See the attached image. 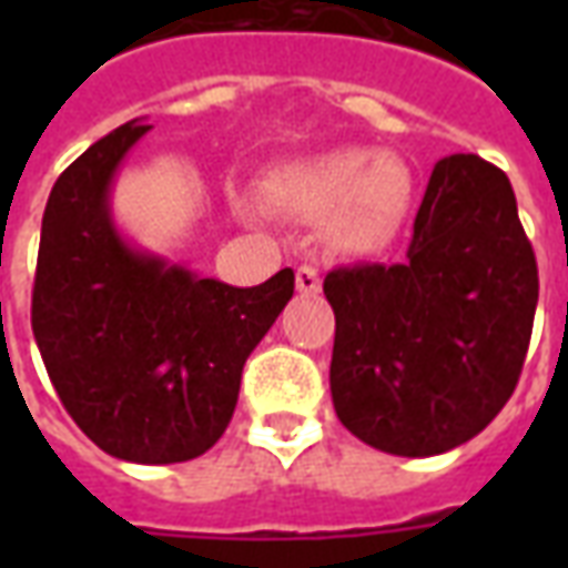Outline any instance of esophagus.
Listing matches in <instances>:
<instances>
[{
	"instance_id": "obj_1",
	"label": "esophagus",
	"mask_w": 568,
	"mask_h": 568,
	"mask_svg": "<svg viewBox=\"0 0 568 568\" xmlns=\"http://www.w3.org/2000/svg\"><path fill=\"white\" fill-rule=\"evenodd\" d=\"M295 285L301 295H320L322 292V280L320 271L313 267V264H301L295 273Z\"/></svg>"
}]
</instances>
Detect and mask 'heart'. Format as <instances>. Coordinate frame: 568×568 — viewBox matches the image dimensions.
Listing matches in <instances>:
<instances>
[{
  "label": "heart",
  "mask_w": 568,
  "mask_h": 568,
  "mask_svg": "<svg viewBox=\"0 0 568 568\" xmlns=\"http://www.w3.org/2000/svg\"><path fill=\"white\" fill-rule=\"evenodd\" d=\"M410 173L398 158H374L365 149H341L285 166L267 182L271 197L301 215H328L337 246L365 252L398 231L410 203Z\"/></svg>",
  "instance_id": "b5f03b06"
}]
</instances>
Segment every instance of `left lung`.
<instances>
[{
    "label": "left lung",
    "instance_id": "8db88e82",
    "mask_svg": "<svg viewBox=\"0 0 568 568\" xmlns=\"http://www.w3.org/2000/svg\"><path fill=\"white\" fill-rule=\"evenodd\" d=\"M332 402L358 440L435 456L511 398L538 304V267L511 182L477 154L435 163L405 264L325 276Z\"/></svg>",
    "mask_w": 568,
    "mask_h": 568
}]
</instances>
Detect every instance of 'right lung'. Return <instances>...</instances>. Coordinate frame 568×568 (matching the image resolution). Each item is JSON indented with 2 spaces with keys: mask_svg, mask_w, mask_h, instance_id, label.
<instances>
[{
  "mask_svg": "<svg viewBox=\"0 0 568 568\" xmlns=\"http://www.w3.org/2000/svg\"><path fill=\"white\" fill-rule=\"evenodd\" d=\"M149 130L140 118L121 124L51 187L32 334L69 417L100 450L166 465L222 438L243 365L295 295V273L236 288L133 246L109 197Z\"/></svg>",
  "mask_w": 568,
  "mask_h": 568,
  "instance_id": "add662e5",
  "label": "right lung"
}]
</instances>
